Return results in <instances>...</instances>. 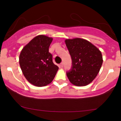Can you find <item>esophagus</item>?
<instances>
[{"label":"esophagus","mask_w":121,"mask_h":121,"mask_svg":"<svg viewBox=\"0 0 121 121\" xmlns=\"http://www.w3.org/2000/svg\"><path fill=\"white\" fill-rule=\"evenodd\" d=\"M63 62H61V63L60 64V66H61V67H63Z\"/></svg>","instance_id":"34e87169"}]
</instances>
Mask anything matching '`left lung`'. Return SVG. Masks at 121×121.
I'll list each match as a JSON object with an SVG mask.
<instances>
[{"label": "left lung", "instance_id": "8db88e82", "mask_svg": "<svg viewBox=\"0 0 121 121\" xmlns=\"http://www.w3.org/2000/svg\"><path fill=\"white\" fill-rule=\"evenodd\" d=\"M72 59V68L66 76L72 84L86 86L96 77L102 66V53L96 47L80 38L65 41Z\"/></svg>", "mask_w": 121, "mask_h": 121}]
</instances>
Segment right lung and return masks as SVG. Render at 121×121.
<instances>
[{"mask_svg":"<svg viewBox=\"0 0 121 121\" xmlns=\"http://www.w3.org/2000/svg\"><path fill=\"white\" fill-rule=\"evenodd\" d=\"M53 39L45 35L34 37L21 51L19 64L26 78L30 84L44 86L53 81L59 67L54 64L49 52Z\"/></svg>","mask_w":121,"mask_h":121,"instance_id":"1","label":"right lung"}]
</instances>
